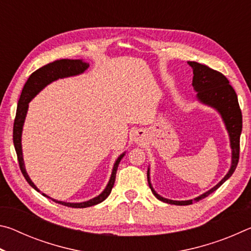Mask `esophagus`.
Listing matches in <instances>:
<instances>
[{"instance_id": "esophagus-1", "label": "esophagus", "mask_w": 251, "mask_h": 251, "mask_svg": "<svg viewBox=\"0 0 251 251\" xmlns=\"http://www.w3.org/2000/svg\"><path fill=\"white\" fill-rule=\"evenodd\" d=\"M139 138H141V137H139ZM137 141H139V139H138V138H137Z\"/></svg>"}]
</instances>
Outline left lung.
<instances>
[{
    "label": "left lung",
    "instance_id": "8db88e82",
    "mask_svg": "<svg viewBox=\"0 0 251 251\" xmlns=\"http://www.w3.org/2000/svg\"><path fill=\"white\" fill-rule=\"evenodd\" d=\"M188 64L193 69V86L194 90L197 92V100L201 103L210 106V107L217 110L223 118L225 126H226L229 139H230L231 166L229 172L226 174V176L217 185L212 187L208 192L201 195V196L190 199V201H172V199L161 197L152 188L151 184L150 168H148L147 180L154 196L161 201L177 206L190 205L194 201H199L201 199L207 197L208 195L217 190L232 175L238 165V160H239L240 134L241 129H243V115H241L239 103H238L237 94L231 85L229 84V80L226 76L217 71L210 69V67L201 64V63L188 62Z\"/></svg>",
    "mask_w": 251,
    "mask_h": 251
}]
</instances>
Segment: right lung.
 <instances>
[{"instance_id": "1", "label": "right lung", "mask_w": 251, "mask_h": 251, "mask_svg": "<svg viewBox=\"0 0 251 251\" xmlns=\"http://www.w3.org/2000/svg\"><path fill=\"white\" fill-rule=\"evenodd\" d=\"M88 66H90V64L85 63L84 61H82V59H67V58L58 59V61H54L52 63H50V64L44 65L43 67H41V69L34 72V73H32L31 76L28 77L27 82L24 85L22 94H21V97L19 100L18 109H16V115L14 120L13 143H14L16 155H18L21 172H22L23 176L25 177V179H26L29 186H32L34 189L37 190V192H40V189L34 185V182L31 180V178L28 177L26 171H25L23 152H22V143H21V141H22V130H23L24 121H25V117H26V113L28 109V103L34 99V97H35V95H37V93H40L42 90H43L46 85H49L50 83H52L58 78L70 77V76L82 74L88 69ZM124 155L125 152H123V154L116 159L115 164H114L112 175H110L107 186H106V188L101 192V194H100L99 196L95 198L90 199V201H83V202H66V201H56V199L50 198L45 194H42V195L50 199H52V201L55 202L61 203V205H64L67 207H72V208H86V207L97 205V203L104 201L105 199L109 196L110 192H112V188L116 178L117 167L118 165H120L121 159L124 157Z\"/></svg>"}]
</instances>
